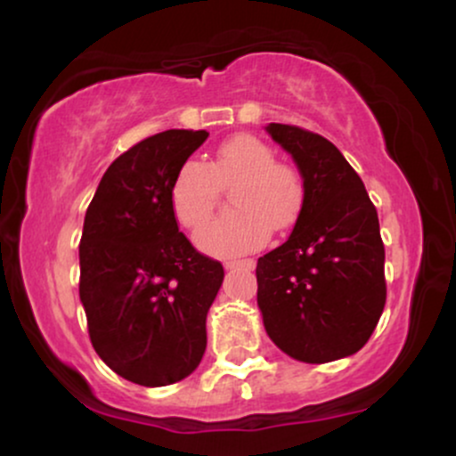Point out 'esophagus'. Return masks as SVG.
I'll use <instances>...</instances> for the list:
<instances>
[{"label": "esophagus", "mask_w": 456, "mask_h": 456, "mask_svg": "<svg viewBox=\"0 0 456 456\" xmlns=\"http://www.w3.org/2000/svg\"><path fill=\"white\" fill-rule=\"evenodd\" d=\"M227 270H255L253 259H240V261H224Z\"/></svg>", "instance_id": "1"}]
</instances>
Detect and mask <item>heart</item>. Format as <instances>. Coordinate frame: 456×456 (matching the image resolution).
Wrapping results in <instances>:
<instances>
[{
  "instance_id": "heart-1",
  "label": "heart",
  "mask_w": 456,
  "mask_h": 456,
  "mask_svg": "<svg viewBox=\"0 0 456 456\" xmlns=\"http://www.w3.org/2000/svg\"><path fill=\"white\" fill-rule=\"evenodd\" d=\"M238 210L223 214L197 233V246L214 257H238L257 250L274 232L294 227L305 206V180L289 162L253 134L223 141L212 160H186L171 182V210L177 223L197 229L216 208L221 188Z\"/></svg>"
}]
</instances>
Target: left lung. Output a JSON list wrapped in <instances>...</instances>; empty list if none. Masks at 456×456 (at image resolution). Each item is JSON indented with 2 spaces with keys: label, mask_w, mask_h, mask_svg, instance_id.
I'll return each mask as SVG.
<instances>
[{
  "label": "left lung",
  "mask_w": 456,
  "mask_h": 456,
  "mask_svg": "<svg viewBox=\"0 0 456 456\" xmlns=\"http://www.w3.org/2000/svg\"><path fill=\"white\" fill-rule=\"evenodd\" d=\"M305 180L289 240L257 261V305L276 347L323 364L364 347L386 305L384 242L369 192L337 145L311 130L270 124Z\"/></svg>",
  "instance_id": "8db88e82"
}]
</instances>
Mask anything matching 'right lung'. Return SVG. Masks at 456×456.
<instances>
[{
  "instance_id": "obj_1",
  "label": "right lung",
  "mask_w": 456,
  "mask_h": 456,
  "mask_svg": "<svg viewBox=\"0 0 456 456\" xmlns=\"http://www.w3.org/2000/svg\"><path fill=\"white\" fill-rule=\"evenodd\" d=\"M206 130H165L111 162L78 244V296L102 362L133 384L188 378L206 352V317L223 285L221 261L177 227L171 182Z\"/></svg>"
}]
</instances>
